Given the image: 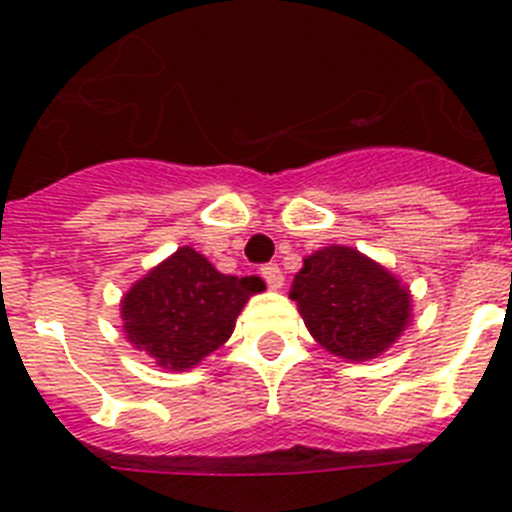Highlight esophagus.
Segmentation results:
<instances>
[{
  "mask_svg": "<svg viewBox=\"0 0 512 512\" xmlns=\"http://www.w3.org/2000/svg\"><path fill=\"white\" fill-rule=\"evenodd\" d=\"M261 277H264V282L269 284L271 289H279L284 284V274L277 264H266L264 269H261Z\"/></svg>",
  "mask_w": 512,
  "mask_h": 512,
  "instance_id": "obj_1",
  "label": "esophagus"
}]
</instances>
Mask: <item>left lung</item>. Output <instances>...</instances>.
Instances as JSON below:
<instances>
[{
  "instance_id": "1",
  "label": "left lung",
  "mask_w": 512,
  "mask_h": 512,
  "mask_svg": "<svg viewBox=\"0 0 512 512\" xmlns=\"http://www.w3.org/2000/svg\"><path fill=\"white\" fill-rule=\"evenodd\" d=\"M312 338L351 361L374 359L410 323V292L400 279L348 246H325L307 256L292 282Z\"/></svg>"
}]
</instances>
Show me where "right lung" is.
<instances>
[{"mask_svg": "<svg viewBox=\"0 0 512 512\" xmlns=\"http://www.w3.org/2000/svg\"><path fill=\"white\" fill-rule=\"evenodd\" d=\"M259 277H228L194 248L182 246L122 297V328L158 366L184 372L223 346Z\"/></svg>", "mask_w": 512, "mask_h": 512, "instance_id": "1", "label": "right lung"}]
</instances>
